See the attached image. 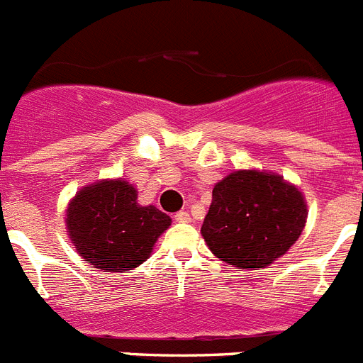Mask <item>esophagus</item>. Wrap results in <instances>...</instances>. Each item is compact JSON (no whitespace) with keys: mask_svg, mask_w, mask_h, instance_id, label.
<instances>
[{"mask_svg":"<svg viewBox=\"0 0 363 363\" xmlns=\"http://www.w3.org/2000/svg\"><path fill=\"white\" fill-rule=\"evenodd\" d=\"M174 220L179 221V223H187V221H191V216H189L187 211H179V213L174 214Z\"/></svg>","mask_w":363,"mask_h":363,"instance_id":"obj_1","label":"esophagus"}]
</instances>
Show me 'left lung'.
Masks as SVG:
<instances>
[{"mask_svg":"<svg viewBox=\"0 0 363 363\" xmlns=\"http://www.w3.org/2000/svg\"><path fill=\"white\" fill-rule=\"evenodd\" d=\"M307 207L277 174L236 171L213 189L201 234L214 256L240 269H262L300 238Z\"/></svg>","mask_w":363,"mask_h":363,"instance_id":"obj_1","label":"left lung"}]
</instances>
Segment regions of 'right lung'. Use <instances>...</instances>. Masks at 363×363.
Instances as JSON below:
<instances>
[{
	"instance_id": "add662e5",
	"label": "right lung",
	"mask_w": 363,
	"mask_h": 363,
	"mask_svg": "<svg viewBox=\"0 0 363 363\" xmlns=\"http://www.w3.org/2000/svg\"><path fill=\"white\" fill-rule=\"evenodd\" d=\"M136 198L133 185L111 179L82 189L69 205V236L92 267L105 272L138 267L171 225L165 213L154 205H138Z\"/></svg>"
}]
</instances>
